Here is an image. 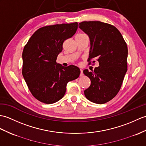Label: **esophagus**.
<instances>
[{"mask_svg":"<svg viewBox=\"0 0 146 146\" xmlns=\"http://www.w3.org/2000/svg\"><path fill=\"white\" fill-rule=\"evenodd\" d=\"M83 76V70H80V76Z\"/></svg>","mask_w":146,"mask_h":146,"instance_id":"esophagus-1","label":"esophagus"}]
</instances>
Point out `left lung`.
Returning <instances> with one entry per match:
<instances>
[{"label":"left lung","mask_w":146,"mask_h":146,"mask_svg":"<svg viewBox=\"0 0 146 146\" xmlns=\"http://www.w3.org/2000/svg\"><path fill=\"white\" fill-rule=\"evenodd\" d=\"M79 28L89 36L90 50L88 62H99L94 71L84 70L91 80L84 90L86 98L97 104H104L116 96L127 70V46L123 36L114 26L100 21L82 22Z\"/></svg>","instance_id":"8db88e82"}]
</instances>
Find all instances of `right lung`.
Here are the masks:
<instances>
[{
    "label": "right lung",
    "mask_w": 146,
    "mask_h": 146,
    "mask_svg": "<svg viewBox=\"0 0 146 146\" xmlns=\"http://www.w3.org/2000/svg\"><path fill=\"white\" fill-rule=\"evenodd\" d=\"M78 23L47 25L33 33L22 53V74L37 100L45 104L57 102L64 96L66 84L79 77V68L56 63L65 40L73 36Z\"/></svg>",
    "instance_id": "1"
}]
</instances>
